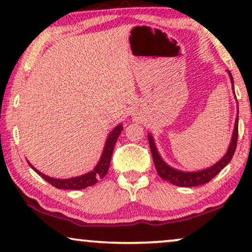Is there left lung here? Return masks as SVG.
<instances>
[{"label": "left lung", "instance_id": "1", "mask_svg": "<svg viewBox=\"0 0 252 252\" xmlns=\"http://www.w3.org/2000/svg\"><path fill=\"white\" fill-rule=\"evenodd\" d=\"M229 77H231L232 84H233V77L231 72H228ZM234 90V87H233ZM239 116L236 118L235 121V126H234V132L232 137L231 145H229L227 153L225 154V157L221 158L220 161H218L215 165L210 166V168L201 170V171L196 172H184L179 171V170H176L169 166L166 163L162 160L160 155H158L157 151V146H155L153 137L151 134H148V141H150V147L152 152V157H153V161L155 164V168H157V171L158 176L161 177L162 179L166 180V182L171 183L172 185L180 186V187H193V186H200L203 185V184H207L210 182V180L216 177L219 173V171L222 168H225L226 165L231 162L234 153H235L236 150V144H237V134H239Z\"/></svg>", "mask_w": 252, "mask_h": 252}]
</instances>
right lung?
<instances>
[{
	"instance_id": "add662e5",
	"label": "right lung",
	"mask_w": 252,
	"mask_h": 252,
	"mask_svg": "<svg viewBox=\"0 0 252 252\" xmlns=\"http://www.w3.org/2000/svg\"><path fill=\"white\" fill-rule=\"evenodd\" d=\"M122 129H123V126L120 125L116 126L111 133H109L107 140H106L105 148H104V152H102L100 161H99L97 166L94 169V171L88 172L83 176L75 177V178H69V179H55V178H51V177L43 175V173H41L40 171H37L34 166H32L30 162L28 163H30L32 169H33L34 171L37 172L38 176H41L42 178H43L44 180H47L49 184H51L52 186L57 187V189H86V187L94 185V184L97 183L99 179L104 178V177L107 175L109 164H111L113 151H114L116 140H118V138L120 136V133H121Z\"/></svg>"
}]
</instances>
